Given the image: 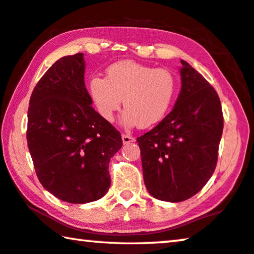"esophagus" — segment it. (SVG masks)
Here are the masks:
<instances>
[{"label": "esophagus", "instance_id": "obj_1", "mask_svg": "<svg viewBox=\"0 0 254 254\" xmlns=\"http://www.w3.org/2000/svg\"><path fill=\"white\" fill-rule=\"evenodd\" d=\"M122 137H123L124 144H129V143H131V142H135V137H132V136H130V135L123 134Z\"/></svg>", "mask_w": 254, "mask_h": 254}]
</instances>
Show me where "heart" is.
Wrapping results in <instances>:
<instances>
[{"mask_svg":"<svg viewBox=\"0 0 254 254\" xmlns=\"http://www.w3.org/2000/svg\"><path fill=\"white\" fill-rule=\"evenodd\" d=\"M177 89V80L167 69L135 61H120L107 69V79L93 77L89 94L99 114L112 122L122 107L125 126H154L165 118Z\"/></svg>","mask_w":254,"mask_h":254,"instance_id":"b5f03b06","label":"heart"}]
</instances>
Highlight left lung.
Listing matches in <instances>:
<instances>
[{
    "instance_id": "obj_1",
    "label": "left lung",
    "mask_w": 254,
    "mask_h": 254,
    "mask_svg": "<svg viewBox=\"0 0 254 254\" xmlns=\"http://www.w3.org/2000/svg\"><path fill=\"white\" fill-rule=\"evenodd\" d=\"M181 62L182 89L173 111L137 137L146 189L167 202L185 201L203 189L216 169L224 128L216 89Z\"/></svg>"
}]
</instances>
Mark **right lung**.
I'll return each mask as SVG.
<instances>
[{"instance_id":"right-lung-1","label":"right lung","mask_w":254,"mask_h":254,"mask_svg":"<svg viewBox=\"0 0 254 254\" xmlns=\"http://www.w3.org/2000/svg\"><path fill=\"white\" fill-rule=\"evenodd\" d=\"M84 54L51 65L32 93L27 143L41 184L69 203L99 200L111 184L109 162L120 132L91 107Z\"/></svg>"}]
</instances>
